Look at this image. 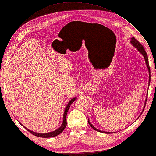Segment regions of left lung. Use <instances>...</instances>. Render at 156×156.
Wrapping results in <instances>:
<instances>
[{"label": "left lung", "instance_id": "obj_1", "mask_svg": "<svg viewBox=\"0 0 156 156\" xmlns=\"http://www.w3.org/2000/svg\"><path fill=\"white\" fill-rule=\"evenodd\" d=\"M130 42L132 43V44L133 46L136 47V48L137 49V50H138V51H139L141 54H142V55L144 56V59H145V61H146L147 67V68H148V71H149V74H150L149 82L150 83V66H149V62H148V57H147V53H146V51H145V49H144V48L143 47V46H142V44H141L139 42V41H137V40H136L134 37H132V38L131 41H130ZM150 83H149V84H150ZM146 100H147V99H146ZM88 123H89L90 126H91V127H92L94 129L96 130V131H98V132H102V133H111V132H103V131H101V130H99V129H96V128L94 127V126H92V124L89 122V120H88Z\"/></svg>", "mask_w": 156, "mask_h": 156}]
</instances>
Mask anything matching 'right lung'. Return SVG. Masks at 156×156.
<instances>
[{"label":"right lung","mask_w":156,"mask_h":156,"mask_svg":"<svg viewBox=\"0 0 156 156\" xmlns=\"http://www.w3.org/2000/svg\"><path fill=\"white\" fill-rule=\"evenodd\" d=\"M75 100H76V98H72L70 101V102H68V104H67L66 108H65L64 113V115H63V122H62V126H60V127L58 129H57L56 130H55V131L52 132H49V133H37V132H32V131H31V130H29L27 128H25L24 126H23L21 124H20L23 126V127L27 130V131H28L29 132H30L32 134H33V135H34L36 136H38V137H52L56 136L58 135H59L60 133L62 132L63 130L65 129V128H66V115H67V112H68V110H69L70 105L72 104V102H74Z\"/></svg>","instance_id":"right-lung-1"}]
</instances>
